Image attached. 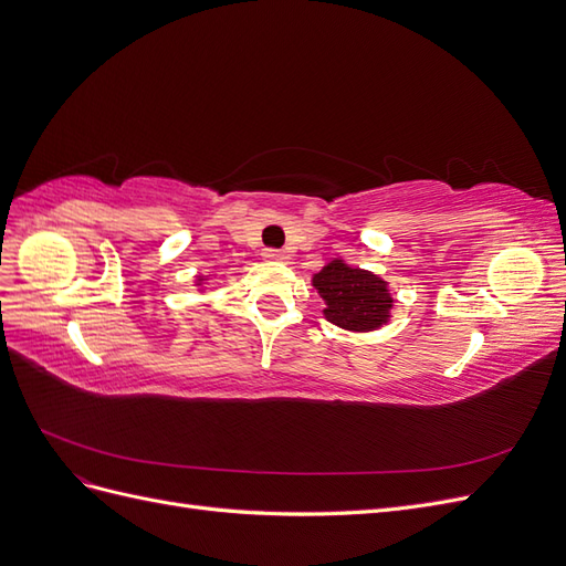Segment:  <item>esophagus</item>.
Wrapping results in <instances>:
<instances>
[{"label":"esophagus","mask_w":566,"mask_h":566,"mask_svg":"<svg viewBox=\"0 0 566 566\" xmlns=\"http://www.w3.org/2000/svg\"><path fill=\"white\" fill-rule=\"evenodd\" d=\"M266 262H287V254L283 250H264Z\"/></svg>","instance_id":"1"}]
</instances>
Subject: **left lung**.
I'll use <instances>...</instances> for the list:
<instances>
[{
    "label": "left lung",
    "mask_w": 566,
    "mask_h": 566,
    "mask_svg": "<svg viewBox=\"0 0 566 566\" xmlns=\"http://www.w3.org/2000/svg\"><path fill=\"white\" fill-rule=\"evenodd\" d=\"M312 285L323 300V318L342 331L370 333L391 321L394 295L378 273L331 260L312 276Z\"/></svg>",
    "instance_id": "left-lung-1"
}]
</instances>
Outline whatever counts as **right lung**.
<instances>
[{
  "mask_svg": "<svg viewBox=\"0 0 566 566\" xmlns=\"http://www.w3.org/2000/svg\"><path fill=\"white\" fill-rule=\"evenodd\" d=\"M210 276H212V273H210ZM210 276H196V279H193V283H196V287H198V293H205V285H208Z\"/></svg>",
  "mask_w": 566,
  "mask_h": 566,
  "instance_id": "obj_1",
  "label": "right lung"
}]
</instances>
